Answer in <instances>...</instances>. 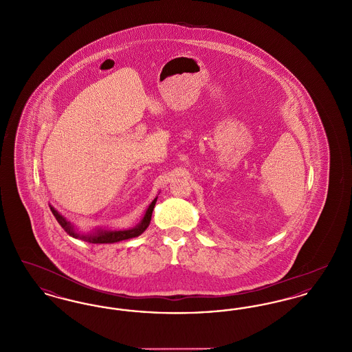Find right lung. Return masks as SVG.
Returning a JSON list of instances; mask_svg holds the SVG:
<instances>
[{"label": "right lung", "instance_id": "obj_1", "mask_svg": "<svg viewBox=\"0 0 352 352\" xmlns=\"http://www.w3.org/2000/svg\"><path fill=\"white\" fill-rule=\"evenodd\" d=\"M155 201H157V198L151 201V206H149L148 210H146L145 217H144V219L141 220V223H140L135 228L126 230V231H98L96 234H78V232L74 230V227L69 224V221H67L66 219L63 218L60 214H58L56 210H54L52 207H50V208L51 212L54 214V217L58 220V223L62 226V228H63L69 236H72V237H75V239H80V240L87 241V243H92V244H107V243H118V241H121V240L132 239V237H135V236L142 234V232L148 228V226L151 224V214H153V208H154V206H155Z\"/></svg>", "mask_w": 352, "mask_h": 352}]
</instances>
